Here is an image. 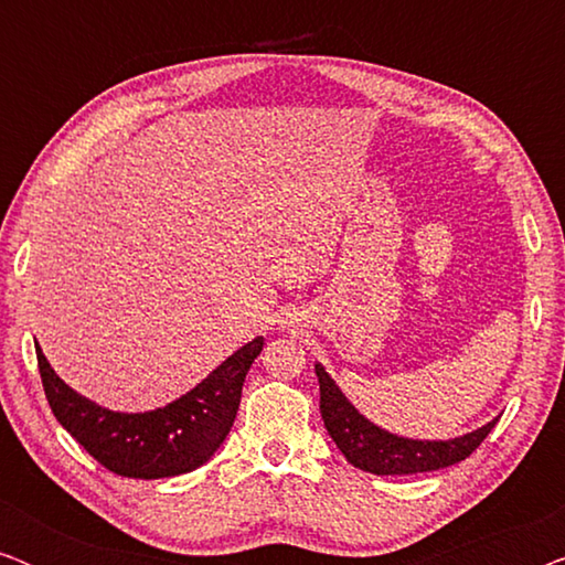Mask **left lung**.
Returning <instances> with one entry per match:
<instances>
[{
	"instance_id": "obj_1",
	"label": "left lung",
	"mask_w": 565,
	"mask_h": 565,
	"mask_svg": "<svg viewBox=\"0 0 565 565\" xmlns=\"http://www.w3.org/2000/svg\"><path fill=\"white\" fill-rule=\"evenodd\" d=\"M321 388V419L339 450L354 468L375 476H412L466 460L489 437L499 419L455 439H408L391 435L354 408L323 365L316 362Z\"/></svg>"
}]
</instances>
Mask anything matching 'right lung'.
I'll use <instances>...</instances> for the list:
<instances>
[{
    "mask_svg": "<svg viewBox=\"0 0 565 565\" xmlns=\"http://www.w3.org/2000/svg\"><path fill=\"white\" fill-rule=\"evenodd\" d=\"M262 347L265 339H252L190 393L143 414L97 406L61 381L41 347H35V354L45 398L61 427L99 466L118 476L151 481L190 473L213 458L234 427L244 377Z\"/></svg>",
    "mask_w": 565,
    "mask_h": 565,
    "instance_id": "obj_1",
    "label": "right lung"
}]
</instances>
